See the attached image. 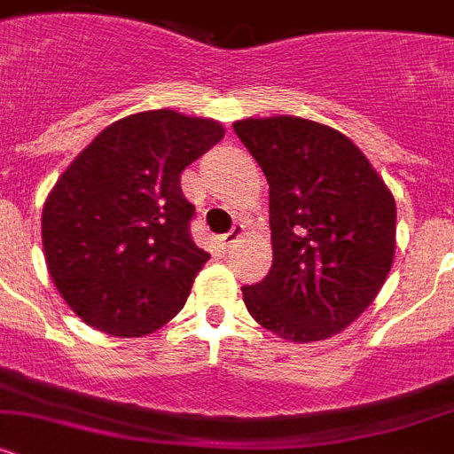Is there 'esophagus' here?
Here are the masks:
<instances>
[{
	"label": "esophagus",
	"instance_id": "34e87169",
	"mask_svg": "<svg viewBox=\"0 0 454 454\" xmlns=\"http://www.w3.org/2000/svg\"><path fill=\"white\" fill-rule=\"evenodd\" d=\"M244 235V226L242 223H235V226L231 228V231L226 232V235H222V247H226V249H231L232 244L238 242L239 238Z\"/></svg>",
	"mask_w": 454,
	"mask_h": 454
}]
</instances>
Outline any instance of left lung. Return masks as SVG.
I'll return each mask as SVG.
<instances>
[{
    "mask_svg": "<svg viewBox=\"0 0 454 454\" xmlns=\"http://www.w3.org/2000/svg\"><path fill=\"white\" fill-rule=\"evenodd\" d=\"M270 184V274L244 286L260 326L293 342L340 333L395 255V199L345 134L297 116L232 123Z\"/></svg>",
    "mask_w": 454,
    "mask_h": 454,
    "instance_id": "1",
    "label": "left lung"
}]
</instances>
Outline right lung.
I'll return each mask as SVG.
<instances>
[{
    "instance_id": "obj_1",
    "label": "right lung",
    "mask_w": 454,
    "mask_h": 454,
    "mask_svg": "<svg viewBox=\"0 0 454 454\" xmlns=\"http://www.w3.org/2000/svg\"><path fill=\"white\" fill-rule=\"evenodd\" d=\"M212 118L171 109L102 129L43 207L47 271L74 315L118 338L153 333L183 310L210 254L192 239L180 173L219 144Z\"/></svg>"
}]
</instances>
